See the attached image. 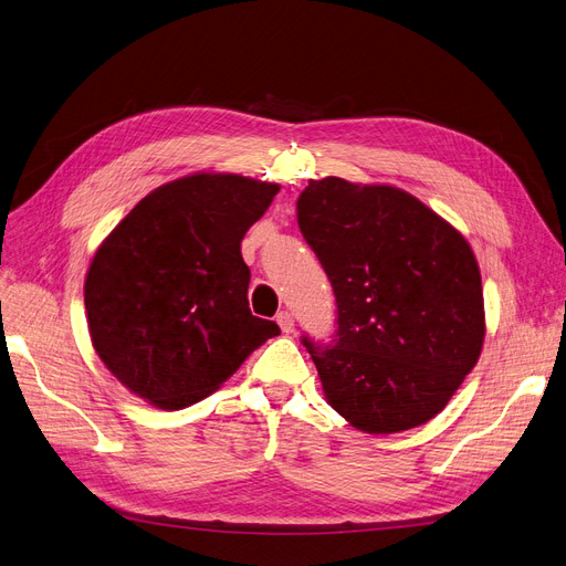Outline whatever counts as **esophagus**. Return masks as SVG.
<instances>
[{
	"mask_svg": "<svg viewBox=\"0 0 566 566\" xmlns=\"http://www.w3.org/2000/svg\"><path fill=\"white\" fill-rule=\"evenodd\" d=\"M276 322H279V327H281L283 334H292L294 332V317H292L290 311H281L276 315Z\"/></svg>",
	"mask_w": 566,
	"mask_h": 566,
	"instance_id": "obj_1",
	"label": "esophagus"
}]
</instances>
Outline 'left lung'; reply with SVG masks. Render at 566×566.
Wrapping results in <instances>:
<instances>
[{
  "label": "left lung",
  "instance_id": "8db88e82",
  "mask_svg": "<svg viewBox=\"0 0 566 566\" xmlns=\"http://www.w3.org/2000/svg\"><path fill=\"white\" fill-rule=\"evenodd\" d=\"M297 221L336 297L332 343L302 338L329 406L373 436L433 419L486 336L465 237L400 188L340 177L308 181Z\"/></svg>",
  "mask_w": 566,
  "mask_h": 566
}]
</instances>
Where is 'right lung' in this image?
Masks as SVG:
<instances>
[{
    "label": "right lung",
    "instance_id": "right-lung-1",
    "mask_svg": "<svg viewBox=\"0 0 566 566\" xmlns=\"http://www.w3.org/2000/svg\"><path fill=\"white\" fill-rule=\"evenodd\" d=\"M279 184L198 172L158 186L98 247L85 281L92 345L115 378L164 410L217 391L266 338L249 308L241 239Z\"/></svg>",
    "mask_w": 566,
    "mask_h": 566
}]
</instances>
